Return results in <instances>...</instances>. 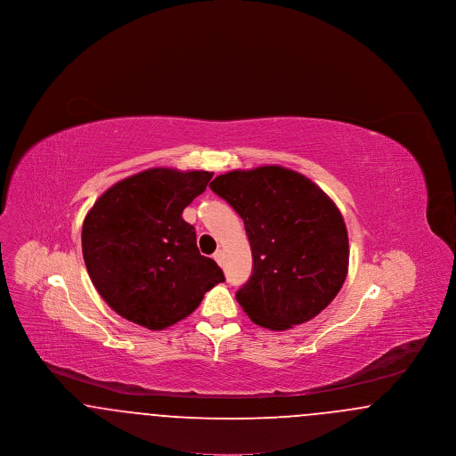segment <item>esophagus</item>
Returning a JSON list of instances; mask_svg holds the SVG:
<instances>
[{
    "label": "esophagus",
    "mask_w": 456,
    "mask_h": 456,
    "mask_svg": "<svg viewBox=\"0 0 456 456\" xmlns=\"http://www.w3.org/2000/svg\"><path fill=\"white\" fill-rule=\"evenodd\" d=\"M214 260L217 261L218 265H222L224 263V255H222V251L217 249L216 253H214Z\"/></svg>",
    "instance_id": "34e87169"
}]
</instances>
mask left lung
<instances>
[{"mask_svg":"<svg viewBox=\"0 0 456 456\" xmlns=\"http://www.w3.org/2000/svg\"><path fill=\"white\" fill-rule=\"evenodd\" d=\"M210 188L244 222L253 273L236 294L253 323L289 330L335 299L348 270L347 227L303 174L281 166L220 174Z\"/></svg>","mask_w":456,"mask_h":456,"instance_id":"8db88e82","label":"left lung"}]
</instances>
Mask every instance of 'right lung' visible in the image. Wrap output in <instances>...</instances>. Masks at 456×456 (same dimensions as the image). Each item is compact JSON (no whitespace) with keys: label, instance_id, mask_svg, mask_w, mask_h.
<instances>
[{"label":"right lung","instance_id":"1","mask_svg":"<svg viewBox=\"0 0 456 456\" xmlns=\"http://www.w3.org/2000/svg\"><path fill=\"white\" fill-rule=\"evenodd\" d=\"M212 175L153 167L116 183L90 208L82 227L90 281L131 323L164 330L225 281L217 263L200 255L195 227L183 218Z\"/></svg>","mask_w":456,"mask_h":456}]
</instances>
